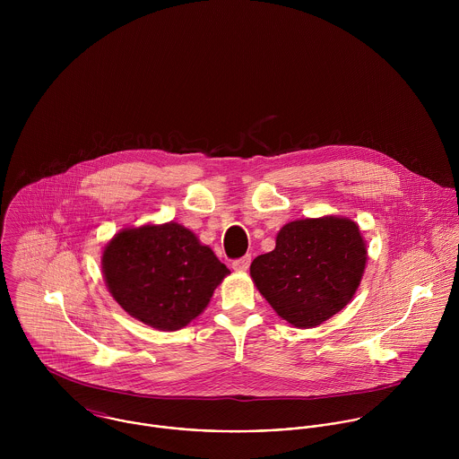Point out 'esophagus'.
Returning <instances> with one entry per match:
<instances>
[{
	"label": "esophagus",
	"instance_id": "1",
	"mask_svg": "<svg viewBox=\"0 0 459 459\" xmlns=\"http://www.w3.org/2000/svg\"><path fill=\"white\" fill-rule=\"evenodd\" d=\"M249 264H251V256L247 255V256H244V258L235 260V262L231 263V268H233L235 272H246V270L249 268Z\"/></svg>",
	"mask_w": 459,
	"mask_h": 459
}]
</instances>
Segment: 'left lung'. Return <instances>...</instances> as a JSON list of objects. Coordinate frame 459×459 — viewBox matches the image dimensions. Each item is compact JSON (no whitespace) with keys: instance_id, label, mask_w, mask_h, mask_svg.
I'll return each mask as SVG.
<instances>
[{"instance_id":"8db88e82","label":"left lung","mask_w":459,"mask_h":459,"mask_svg":"<svg viewBox=\"0 0 459 459\" xmlns=\"http://www.w3.org/2000/svg\"><path fill=\"white\" fill-rule=\"evenodd\" d=\"M366 263L368 246L355 221L306 217L279 230L275 249L251 263V279L277 316L315 328L350 304Z\"/></svg>"}]
</instances>
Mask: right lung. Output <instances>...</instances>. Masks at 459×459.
<instances>
[{"instance_id": "right-lung-1", "label": "right lung", "mask_w": 459, "mask_h": 459, "mask_svg": "<svg viewBox=\"0 0 459 459\" xmlns=\"http://www.w3.org/2000/svg\"><path fill=\"white\" fill-rule=\"evenodd\" d=\"M100 263L118 306L137 322L169 332L199 316L230 273L191 230L173 221L120 230Z\"/></svg>"}]
</instances>
